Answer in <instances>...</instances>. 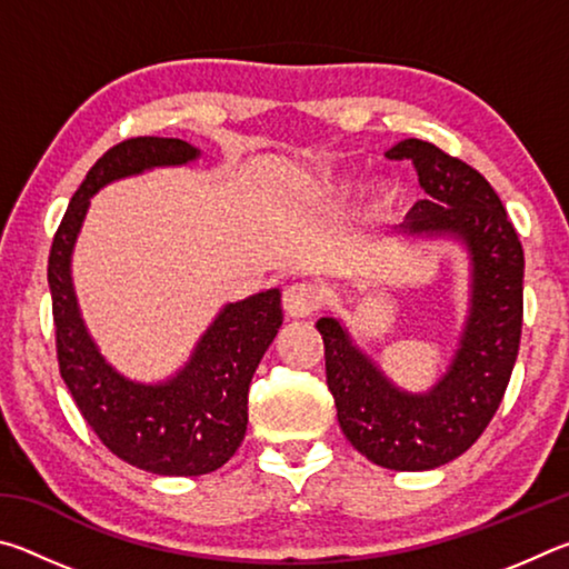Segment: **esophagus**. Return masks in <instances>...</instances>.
Instances as JSON below:
<instances>
[{
    "label": "esophagus",
    "instance_id": "esophagus-1",
    "mask_svg": "<svg viewBox=\"0 0 569 569\" xmlns=\"http://www.w3.org/2000/svg\"><path fill=\"white\" fill-rule=\"evenodd\" d=\"M319 291L311 283H293L283 291V311L291 319H308L319 308Z\"/></svg>",
    "mask_w": 569,
    "mask_h": 569
}]
</instances>
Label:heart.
<instances>
[{
    "label": "heart",
    "mask_w": 569,
    "mask_h": 569,
    "mask_svg": "<svg viewBox=\"0 0 569 569\" xmlns=\"http://www.w3.org/2000/svg\"><path fill=\"white\" fill-rule=\"evenodd\" d=\"M379 192L383 198H391L393 192H397V186H393V182H381V188H379Z\"/></svg>",
    "instance_id": "obj_1"
}]
</instances>
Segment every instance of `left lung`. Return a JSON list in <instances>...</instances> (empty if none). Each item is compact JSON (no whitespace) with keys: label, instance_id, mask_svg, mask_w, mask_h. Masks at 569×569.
Returning <instances> with one entry per match:
<instances>
[{"label":"left lung","instance_id":"8db88e82","mask_svg":"<svg viewBox=\"0 0 569 569\" xmlns=\"http://www.w3.org/2000/svg\"><path fill=\"white\" fill-rule=\"evenodd\" d=\"M389 160H411L427 198L397 233L451 238L469 256V311L447 371L429 391H403L356 346L341 319L323 316L326 383L353 449L373 465L423 471L475 445L512 377L522 336L525 253L495 188L431 142L401 140Z\"/></svg>","mask_w":569,"mask_h":569}]
</instances>
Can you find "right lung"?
<instances>
[{
  "mask_svg": "<svg viewBox=\"0 0 569 569\" xmlns=\"http://www.w3.org/2000/svg\"><path fill=\"white\" fill-rule=\"evenodd\" d=\"M198 158L200 150L178 138H132L110 148L67 206L47 266L57 361L77 409L112 455L162 477L208 475L236 455L248 427L250 379L283 323L281 291L268 288L226 303L182 369L166 381L142 383L122 377L84 326L72 250L94 192Z\"/></svg>",
  "mask_w": 569,
  "mask_h": 569,
  "instance_id": "1",
  "label": "right lung"
}]
</instances>
